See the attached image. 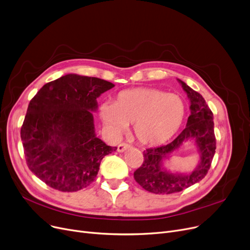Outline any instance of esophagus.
Instances as JSON below:
<instances>
[{
    "instance_id": "34e87169",
    "label": "esophagus",
    "mask_w": 250,
    "mask_h": 250,
    "mask_svg": "<svg viewBox=\"0 0 250 250\" xmlns=\"http://www.w3.org/2000/svg\"><path fill=\"white\" fill-rule=\"evenodd\" d=\"M129 145L128 144H125V143H123V144H120V145L117 146V152H120V153H123V152H125V151H126L127 149H129Z\"/></svg>"
}]
</instances>
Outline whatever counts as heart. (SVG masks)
I'll list each match as a JSON object with an SVG mask.
<instances>
[{
    "label": "heart",
    "instance_id": "1",
    "mask_svg": "<svg viewBox=\"0 0 250 250\" xmlns=\"http://www.w3.org/2000/svg\"><path fill=\"white\" fill-rule=\"evenodd\" d=\"M100 118L107 133L118 138L134 124L137 139L155 146L172 138L186 117V103L174 93L155 88L122 91L114 103L105 101L99 108Z\"/></svg>",
    "mask_w": 250,
    "mask_h": 250
}]
</instances>
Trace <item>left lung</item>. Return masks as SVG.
I'll return each mask as SVG.
<instances>
[{"label": "left lung", "instance_id": "obj_1", "mask_svg": "<svg viewBox=\"0 0 250 250\" xmlns=\"http://www.w3.org/2000/svg\"><path fill=\"white\" fill-rule=\"evenodd\" d=\"M190 101V115L187 127L176 139L165 146L150 148L144 151V162L134 177L139 185L156 194H169L181 191L201 181L211 167L216 152L213 112L204 97L185 82L177 79ZM186 141H192L200 156L198 165L190 173H171L164 166L165 159L176 151Z\"/></svg>", "mask_w": 250, "mask_h": 250}]
</instances>
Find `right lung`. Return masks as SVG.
Returning a JSON list of instances; mask_svg holds the SVG:
<instances>
[{
  "instance_id": "obj_1",
  "label": "right lung",
  "mask_w": 250,
  "mask_h": 250,
  "mask_svg": "<svg viewBox=\"0 0 250 250\" xmlns=\"http://www.w3.org/2000/svg\"><path fill=\"white\" fill-rule=\"evenodd\" d=\"M108 81L77 74L46 83L31 99L21 140L31 172L52 188L77 191L93 182L101 160L117 148L96 137L97 98Z\"/></svg>"
}]
</instances>
